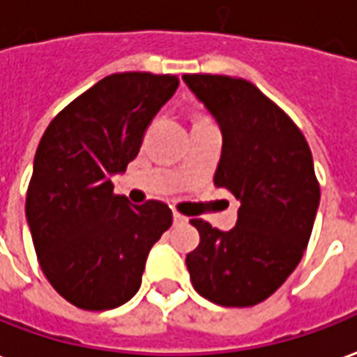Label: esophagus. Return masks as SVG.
Segmentation results:
<instances>
[{"label": "esophagus", "mask_w": 357, "mask_h": 357, "mask_svg": "<svg viewBox=\"0 0 357 357\" xmlns=\"http://www.w3.org/2000/svg\"><path fill=\"white\" fill-rule=\"evenodd\" d=\"M183 222H187V218L183 216V214H179L174 211V224H183Z\"/></svg>", "instance_id": "obj_1"}]
</instances>
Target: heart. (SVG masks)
<instances>
[{"label": "heart", "mask_w": 357, "mask_h": 357, "mask_svg": "<svg viewBox=\"0 0 357 357\" xmlns=\"http://www.w3.org/2000/svg\"><path fill=\"white\" fill-rule=\"evenodd\" d=\"M199 119H203V118H199Z\"/></svg>", "instance_id": "b5f03b06"}]
</instances>
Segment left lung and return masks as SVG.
Instances as JSON below:
<instances>
[{"label": "left lung", "instance_id": "1", "mask_svg": "<svg viewBox=\"0 0 357 357\" xmlns=\"http://www.w3.org/2000/svg\"><path fill=\"white\" fill-rule=\"evenodd\" d=\"M183 81L222 129L214 183L241 203L230 231L191 220L201 241L187 253V271L208 301L251 307L286 282L307 248L321 197L311 149L290 116L245 79L185 73Z\"/></svg>", "mask_w": 357, "mask_h": 357}]
</instances>
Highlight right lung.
Listing matches in <instances>:
<instances>
[{"mask_svg": "<svg viewBox=\"0 0 357 357\" xmlns=\"http://www.w3.org/2000/svg\"><path fill=\"white\" fill-rule=\"evenodd\" d=\"M178 84L174 75H108L40 139L24 211L42 273L75 307L106 311L131 300L149 251L172 226L168 204L127 203L109 178L139 154Z\"/></svg>", "mask_w": 357, "mask_h": 357, "instance_id": "obj_1", "label": "right lung"}]
</instances>
